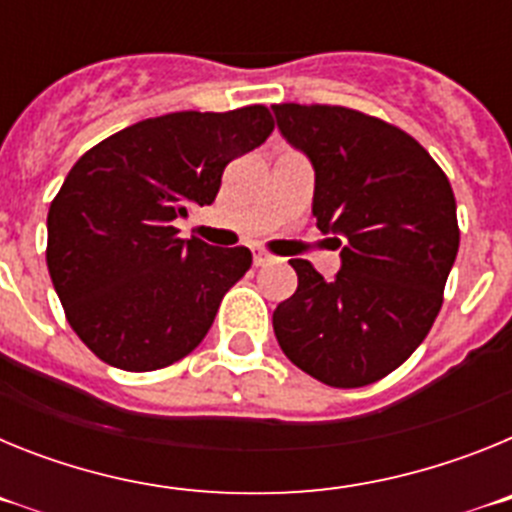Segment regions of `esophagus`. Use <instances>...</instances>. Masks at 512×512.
Instances as JSON below:
<instances>
[{
	"mask_svg": "<svg viewBox=\"0 0 512 512\" xmlns=\"http://www.w3.org/2000/svg\"><path fill=\"white\" fill-rule=\"evenodd\" d=\"M277 256H271L269 251L259 248V251H253V266H269V264H277Z\"/></svg>",
	"mask_w": 512,
	"mask_h": 512,
	"instance_id": "34e87169",
	"label": "esophagus"
}]
</instances>
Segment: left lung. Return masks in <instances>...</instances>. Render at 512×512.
<instances>
[{
    "instance_id": "1",
    "label": "left lung",
    "mask_w": 512,
    "mask_h": 512,
    "mask_svg": "<svg viewBox=\"0 0 512 512\" xmlns=\"http://www.w3.org/2000/svg\"><path fill=\"white\" fill-rule=\"evenodd\" d=\"M284 138L315 169L312 215L341 246L323 279L292 259L297 292L274 310L287 359L330 387L395 372L428 336L459 251L449 179L413 135L338 104H274Z\"/></svg>"
}]
</instances>
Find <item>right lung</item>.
Returning a JSON list of instances; mask_svg holds the SVG:
<instances>
[{
  "label": "right lung",
  "instance_id": "right-lung-1",
  "mask_svg": "<svg viewBox=\"0 0 512 512\" xmlns=\"http://www.w3.org/2000/svg\"><path fill=\"white\" fill-rule=\"evenodd\" d=\"M271 130L264 104L171 112L76 161L48 210L45 261L66 320L104 364L156 372L200 346L251 251L184 241L174 220L212 205L225 166Z\"/></svg>",
  "mask_w": 512,
  "mask_h": 512
}]
</instances>
